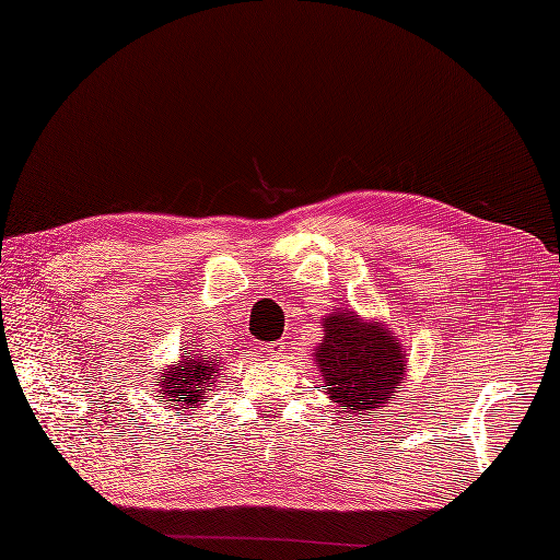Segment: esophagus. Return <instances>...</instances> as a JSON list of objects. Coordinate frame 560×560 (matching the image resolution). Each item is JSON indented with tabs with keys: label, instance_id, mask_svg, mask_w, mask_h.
I'll use <instances>...</instances> for the list:
<instances>
[{
	"label": "esophagus",
	"instance_id": "esophagus-1",
	"mask_svg": "<svg viewBox=\"0 0 560 560\" xmlns=\"http://www.w3.org/2000/svg\"><path fill=\"white\" fill-rule=\"evenodd\" d=\"M283 343H287V341H271V343H267V353L271 355V359H279V355L283 353Z\"/></svg>",
	"mask_w": 560,
	"mask_h": 560
}]
</instances>
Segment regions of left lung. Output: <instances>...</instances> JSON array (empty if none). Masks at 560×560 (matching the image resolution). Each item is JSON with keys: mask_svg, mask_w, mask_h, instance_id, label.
<instances>
[{"mask_svg": "<svg viewBox=\"0 0 560 560\" xmlns=\"http://www.w3.org/2000/svg\"><path fill=\"white\" fill-rule=\"evenodd\" d=\"M399 341L380 323H361L351 311L325 319V339L315 361L323 368L327 395L351 413L373 416L395 399L407 361Z\"/></svg>", "mask_w": 560, "mask_h": 560, "instance_id": "obj_1", "label": "left lung"}]
</instances>
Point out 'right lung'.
<instances>
[{"mask_svg": "<svg viewBox=\"0 0 560 560\" xmlns=\"http://www.w3.org/2000/svg\"><path fill=\"white\" fill-rule=\"evenodd\" d=\"M221 365L209 359L205 353L192 351L177 363L175 368H165L159 377V401H163L168 409H195L199 401H205V392L217 383V375Z\"/></svg>", "mask_w": 560, "mask_h": 560, "instance_id": "1", "label": "right lung"}]
</instances>
